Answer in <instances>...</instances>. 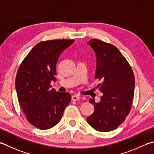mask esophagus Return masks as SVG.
Masks as SVG:
<instances>
[{
  "label": "esophagus",
  "mask_w": 154,
  "mask_h": 154,
  "mask_svg": "<svg viewBox=\"0 0 154 154\" xmlns=\"http://www.w3.org/2000/svg\"><path fill=\"white\" fill-rule=\"evenodd\" d=\"M71 99H72V100H73V101H78V100H79V99H80V96L78 95H75L72 96Z\"/></svg>",
  "instance_id": "esophagus-1"
}]
</instances>
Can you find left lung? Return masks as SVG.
<instances>
[{
	"label": "left lung",
	"instance_id": "8db88e82",
	"mask_svg": "<svg viewBox=\"0 0 154 154\" xmlns=\"http://www.w3.org/2000/svg\"><path fill=\"white\" fill-rule=\"evenodd\" d=\"M87 43L97 57L95 79L101 81L98 87L103 95L98 103L89 99L94 105V112L87 121L95 130L110 131L123 123L130 112L134 95V74L125 57L113 45L95 38Z\"/></svg>",
	"mask_w": 154,
	"mask_h": 154
}]
</instances>
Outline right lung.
<instances>
[{
	"label": "right lung",
	"instance_id": "right-lung-1",
	"mask_svg": "<svg viewBox=\"0 0 154 154\" xmlns=\"http://www.w3.org/2000/svg\"><path fill=\"white\" fill-rule=\"evenodd\" d=\"M73 39L42 41L32 48L18 69L15 85L18 100L26 118L40 129L53 128L63 116L70 103L69 93L51 89L57 60L61 53L73 43Z\"/></svg>",
	"mask_w": 154,
	"mask_h": 154
}]
</instances>
